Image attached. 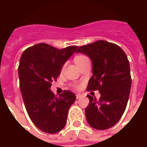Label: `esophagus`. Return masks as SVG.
Wrapping results in <instances>:
<instances>
[{"instance_id": "esophagus-1", "label": "esophagus", "mask_w": 147, "mask_h": 147, "mask_svg": "<svg viewBox=\"0 0 147 147\" xmlns=\"http://www.w3.org/2000/svg\"><path fill=\"white\" fill-rule=\"evenodd\" d=\"M82 96H83V95L81 93H78L76 95V98L77 99H80V98H82Z\"/></svg>"}]
</instances>
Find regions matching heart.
Masks as SVG:
<instances>
[{"mask_svg":"<svg viewBox=\"0 0 147 147\" xmlns=\"http://www.w3.org/2000/svg\"><path fill=\"white\" fill-rule=\"evenodd\" d=\"M83 57H85V56H82V55H78V56H77V57H75V61L76 60H78V59H82V58H83Z\"/></svg>","mask_w":147,"mask_h":147,"instance_id":"b5f03b06","label":"heart"}]
</instances>
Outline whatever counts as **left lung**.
<instances>
[{"instance_id": "8db88e82", "label": "left lung", "mask_w": 147, "mask_h": 147, "mask_svg": "<svg viewBox=\"0 0 147 147\" xmlns=\"http://www.w3.org/2000/svg\"><path fill=\"white\" fill-rule=\"evenodd\" d=\"M76 53L91 59L92 76L87 88L100 93L99 100L88 96L87 121L95 129H108L120 119L129 97L132 79L127 55L118 45L102 40L80 47Z\"/></svg>"}]
</instances>
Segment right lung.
<instances>
[{
	"instance_id": "obj_1",
	"label": "right lung",
	"mask_w": 147,
	"mask_h": 147,
	"mask_svg": "<svg viewBox=\"0 0 147 147\" xmlns=\"http://www.w3.org/2000/svg\"><path fill=\"white\" fill-rule=\"evenodd\" d=\"M78 47L55 48L40 43L26 49L19 65L20 88L26 110L35 126L47 133H56L65 127L68 111L76 96L64 91L59 96L51 91L60 71Z\"/></svg>"
}]
</instances>
